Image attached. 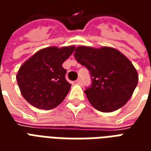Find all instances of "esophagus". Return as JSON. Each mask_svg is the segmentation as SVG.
<instances>
[{
	"mask_svg": "<svg viewBox=\"0 0 151 151\" xmlns=\"http://www.w3.org/2000/svg\"><path fill=\"white\" fill-rule=\"evenodd\" d=\"M76 82H77V84H78V85H81L82 84V79L81 78H78L77 81H76Z\"/></svg>",
	"mask_w": 151,
	"mask_h": 151,
	"instance_id": "esophagus-1",
	"label": "esophagus"
}]
</instances>
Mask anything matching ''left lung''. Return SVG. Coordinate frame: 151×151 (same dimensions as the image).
I'll return each instance as SVG.
<instances>
[{
  "label": "left lung",
  "instance_id": "left-lung-1",
  "mask_svg": "<svg viewBox=\"0 0 151 151\" xmlns=\"http://www.w3.org/2000/svg\"><path fill=\"white\" fill-rule=\"evenodd\" d=\"M74 57L90 71L92 84L85 91L91 104L99 111H116L129 101L137 85L138 74L132 62L110 47H76Z\"/></svg>",
  "mask_w": 151,
  "mask_h": 151
}]
</instances>
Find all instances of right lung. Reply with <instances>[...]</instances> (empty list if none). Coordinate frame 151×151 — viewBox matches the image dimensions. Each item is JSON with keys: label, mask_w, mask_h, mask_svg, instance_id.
Returning a JSON list of instances; mask_svg holds the SVG:
<instances>
[{"label": "right lung", "mask_w": 151, "mask_h": 151, "mask_svg": "<svg viewBox=\"0 0 151 151\" xmlns=\"http://www.w3.org/2000/svg\"><path fill=\"white\" fill-rule=\"evenodd\" d=\"M74 48V46L45 47L22 65L16 78L21 94L30 104L50 110L62 103L71 87L66 81V69L62 64Z\"/></svg>", "instance_id": "obj_1"}]
</instances>
